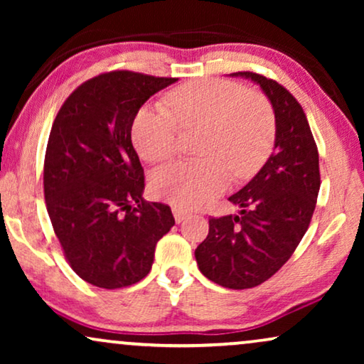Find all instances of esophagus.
<instances>
[{"label": "esophagus", "mask_w": 364, "mask_h": 364, "mask_svg": "<svg viewBox=\"0 0 364 364\" xmlns=\"http://www.w3.org/2000/svg\"><path fill=\"white\" fill-rule=\"evenodd\" d=\"M172 213H173V217H176V222L177 223L183 222L188 217V213L186 210H182V208H177V207L172 208Z\"/></svg>", "instance_id": "34e87169"}]
</instances>
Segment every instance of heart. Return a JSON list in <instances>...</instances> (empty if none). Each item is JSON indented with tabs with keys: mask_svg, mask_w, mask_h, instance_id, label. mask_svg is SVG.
<instances>
[{
	"mask_svg": "<svg viewBox=\"0 0 364 364\" xmlns=\"http://www.w3.org/2000/svg\"><path fill=\"white\" fill-rule=\"evenodd\" d=\"M172 111L146 106L132 122V142L142 159L161 162L178 151L182 127L205 129L202 156L159 167L151 191L178 208H198L225 191L230 172L247 177L265 162L275 139V117L262 94L223 79H198L171 92Z\"/></svg>",
	"mask_w": 364,
	"mask_h": 364,
	"instance_id": "1",
	"label": "heart"
}]
</instances>
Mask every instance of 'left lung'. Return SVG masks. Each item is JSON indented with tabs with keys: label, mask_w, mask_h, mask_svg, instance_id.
<instances>
[{
	"label": "left lung",
	"mask_w": 364,
	"mask_h": 364,
	"mask_svg": "<svg viewBox=\"0 0 364 364\" xmlns=\"http://www.w3.org/2000/svg\"><path fill=\"white\" fill-rule=\"evenodd\" d=\"M270 99L275 147L255 177L228 200L240 215L208 218V235L196 248L203 275L217 285L245 290L275 275L293 255L310 225L320 192V162L305 111L273 79L243 71Z\"/></svg>",
	"instance_id": "8db88e82"
}]
</instances>
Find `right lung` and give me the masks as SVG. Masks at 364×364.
<instances>
[{"label": "right lung", "mask_w": 364, "mask_h": 364, "mask_svg": "<svg viewBox=\"0 0 364 364\" xmlns=\"http://www.w3.org/2000/svg\"><path fill=\"white\" fill-rule=\"evenodd\" d=\"M111 71L82 82L59 109L44 157V200L64 257L84 282L116 290L151 272L173 227L171 207L146 202L132 122L149 97L176 82Z\"/></svg>", "instance_id": "right-lung-1"}]
</instances>
